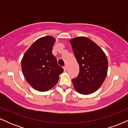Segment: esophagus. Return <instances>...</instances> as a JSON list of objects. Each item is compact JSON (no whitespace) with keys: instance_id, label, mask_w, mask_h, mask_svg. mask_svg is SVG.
Returning <instances> with one entry per match:
<instances>
[{"instance_id":"esophagus-1","label":"esophagus","mask_w":128,"mask_h":128,"mask_svg":"<svg viewBox=\"0 0 128 128\" xmlns=\"http://www.w3.org/2000/svg\"><path fill=\"white\" fill-rule=\"evenodd\" d=\"M63 68H64V72H66V70H67V66H64V67H63Z\"/></svg>"}]
</instances>
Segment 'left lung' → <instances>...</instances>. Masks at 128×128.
<instances>
[{
	"mask_svg": "<svg viewBox=\"0 0 128 128\" xmlns=\"http://www.w3.org/2000/svg\"><path fill=\"white\" fill-rule=\"evenodd\" d=\"M79 66V73L72 79L74 88L82 94H90L99 89L108 71L106 56L100 48L86 36L70 40Z\"/></svg>",
	"mask_w": 128,
	"mask_h": 128,
	"instance_id": "left-lung-1",
	"label": "left lung"
}]
</instances>
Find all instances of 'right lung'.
<instances>
[{
    "instance_id": "obj_1",
    "label": "right lung",
    "mask_w": 128,
    "mask_h": 128,
    "mask_svg": "<svg viewBox=\"0 0 128 128\" xmlns=\"http://www.w3.org/2000/svg\"><path fill=\"white\" fill-rule=\"evenodd\" d=\"M55 39L46 36L30 46L22 60V72L29 84L36 90L46 92L56 84L64 71L52 54Z\"/></svg>"
}]
</instances>
